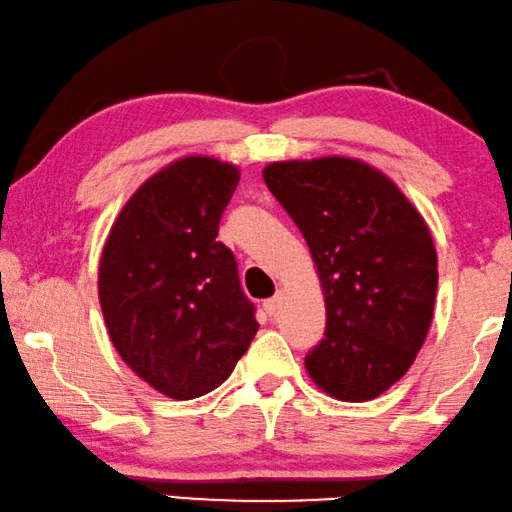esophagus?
I'll list each match as a JSON object with an SVG mask.
<instances>
[{"label":"esophagus","mask_w":512,"mask_h":512,"mask_svg":"<svg viewBox=\"0 0 512 512\" xmlns=\"http://www.w3.org/2000/svg\"><path fill=\"white\" fill-rule=\"evenodd\" d=\"M280 301H283V297H280V294H276V297H271V299H266L264 301V311L269 313V315H276L278 308H280Z\"/></svg>","instance_id":"esophagus-1"}]
</instances>
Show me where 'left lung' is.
Listing matches in <instances>:
<instances>
[{"label":"left lung","mask_w":512,"mask_h":512,"mask_svg":"<svg viewBox=\"0 0 512 512\" xmlns=\"http://www.w3.org/2000/svg\"><path fill=\"white\" fill-rule=\"evenodd\" d=\"M264 183L304 234L327 304L306 355L315 385L369 401L410 369L434 318L438 264L422 215L390 178L348 157L273 162Z\"/></svg>","instance_id":"1"}]
</instances>
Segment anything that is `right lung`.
Instances as JSON below:
<instances>
[{
    "instance_id": "right-lung-1",
    "label": "right lung",
    "mask_w": 512,
    "mask_h": 512,
    "mask_svg": "<svg viewBox=\"0 0 512 512\" xmlns=\"http://www.w3.org/2000/svg\"><path fill=\"white\" fill-rule=\"evenodd\" d=\"M239 169L185 157L122 208L99 262V304L129 369L171 399L225 383L257 334L236 257L218 227Z\"/></svg>"
}]
</instances>
